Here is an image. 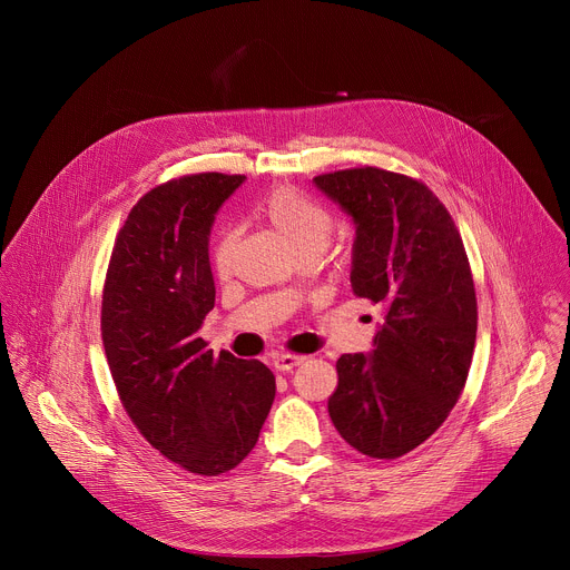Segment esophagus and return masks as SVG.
<instances>
[{
  "instance_id": "34e87169",
  "label": "esophagus",
  "mask_w": 570,
  "mask_h": 570,
  "mask_svg": "<svg viewBox=\"0 0 570 570\" xmlns=\"http://www.w3.org/2000/svg\"><path fill=\"white\" fill-rule=\"evenodd\" d=\"M299 363H304V356H299V354L286 352V354H275V356H273V365H275V370H279V372H288V370L297 367Z\"/></svg>"
}]
</instances>
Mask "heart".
<instances>
[{"mask_svg":"<svg viewBox=\"0 0 570 570\" xmlns=\"http://www.w3.org/2000/svg\"><path fill=\"white\" fill-rule=\"evenodd\" d=\"M259 214L268 220V225L282 236V240L297 255H320L330 246L336 229L334 214L304 196L293 187H282L271 191L259 203ZM236 248V232L223 229L212 250V266L218 275H227L232 268V257Z\"/></svg>","mask_w":570,"mask_h":570,"instance_id":"obj_1","label":"heart"}]
</instances>
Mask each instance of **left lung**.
<instances>
[{"instance_id":"1","label":"left lung","mask_w":570,"mask_h":570,"mask_svg":"<svg viewBox=\"0 0 570 570\" xmlns=\"http://www.w3.org/2000/svg\"><path fill=\"white\" fill-rule=\"evenodd\" d=\"M313 183L356 223L352 288L385 313L372 354H343L330 417L363 455L394 460L426 442L458 403L478 302L462 236L411 176L356 167Z\"/></svg>"}]
</instances>
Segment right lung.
Here are the masks:
<instances>
[{"label": "right lung", "instance_id": "1", "mask_svg": "<svg viewBox=\"0 0 570 570\" xmlns=\"http://www.w3.org/2000/svg\"><path fill=\"white\" fill-rule=\"evenodd\" d=\"M243 180L212 171L153 187L119 229L104 284L101 338L124 411L153 449L198 475L246 458L275 399L262 361L214 356L198 334L216 297L209 227Z\"/></svg>", "mask_w": 570, "mask_h": 570}]
</instances>
